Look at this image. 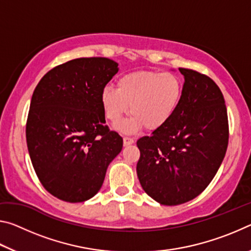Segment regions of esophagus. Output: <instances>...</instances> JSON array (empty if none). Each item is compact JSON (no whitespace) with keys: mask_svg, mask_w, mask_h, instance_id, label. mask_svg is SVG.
Here are the masks:
<instances>
[{"mask_svg":"<svg viewBox=\"0 0 251 251\" xmlns=\"http://www.w3.org/2000/svg\"><path fill=\"white\" fill-rule=\"evenodd\" d=\"M123 141H124V145L125 146H128V145H131V144H134V139L130 138V137H125L123 138Z\"/></svg>","mask_w":251,"mask_h":251,"instance_id":"esophagus-1","label":"esophagus"}]
</instances>
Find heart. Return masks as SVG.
Listing matches in <instances>:
<instances>
[{
  "label": "heart",
  "instance_id": "heart-1",
  "mask_svg": "<svg viewBox=\"0 0 251 251\" xmlns=\"http://www.w3.org/2000/svg\"><path fill=\"white\" fill-rule=\"evenodd\" d=\"M184 95V83L174 73L137 71L117 79L116 88L106 86L100 93V106L106 120L116 125L127 113L129 120L118 129L134 133L145 126L158 130L175 115Z\"/></svg>",
  "mask_w": 251,
  "mask_h": 251
}]
</instances>
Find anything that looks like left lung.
I'll return each mask as SVG.
<instances>
[{
  "label": "left lung",
  "instance_id": "obj_1",
  "mask_svg": "<svg viewBox=\"0 0 251 251\" xmlns=\"http://www.w3.org/2000/svg\"><path fill=\"white\" fill-rule=\"evenodd\" d=\"M184 95L172 121L137 141V176L145 193L176 206L201 195L218 172L229 138L227 108L218 85L181 69Z\"/></svg>",
  "mask_w": 251,
  "mask_h": 251
}]
</instances>
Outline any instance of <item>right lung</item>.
<instances>
[{
  "instance_id": "right-lung-1",
  "label": "right lung",
  "mask_w": 251,
  "mask_h": 251,
  "mask_svg": "<svg viewBox=\"0 0 251 251\" xmlns=\"http://www.w3.org/2000/svg\"><path fill=\"white\" fill-rule=\"evenodd\" d=\"M106 57H80L49 71L34 90L26 143L44 188L69 202L99 193L123 138L105 125L100 93L118 72Z\"/></svg>"
}]
</instances>
